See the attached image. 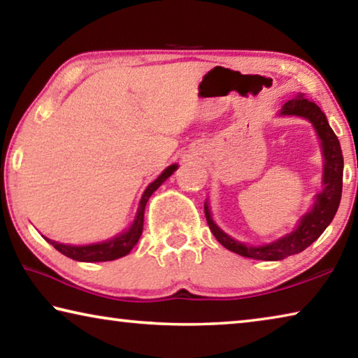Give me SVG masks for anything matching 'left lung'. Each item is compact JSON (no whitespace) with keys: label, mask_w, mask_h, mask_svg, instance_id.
Wrapping results in <instances>:
<instances>
[{"label":"left lung","mask_w":358,"mask_h":358,"mask_svg":"<svg viewBox=\"0 0 358 358\" xmlns=\"http://www.w3.org/2000/svg\"><path fill=\"white\" fill-rule=\"evenodd\" d=\"M280 115H295V117L306 118L313 123L320 138L324 156L322 191L316 196L313 208L301 216L296 229L268 245L246 246L216 226L210 213L208 202H205V216H207L210 230L216 240L226 250L256 260H282L313 245L335 217L343 192V151L336 134L327 121L325 113L314 102L303 98V94H299L282 106Z\"/></svg>","instance_id":"1"}]
</instances>
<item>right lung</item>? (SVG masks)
<instances>
[{"instance_id":"obj_1","label":"right lung","mask_w":358,"mask_h":358,"mask_svg":"<svg viewBox=\"0 0 358 358\" xmlns=\"http://www.w3.org/2000/svg\"><path fill=\"white\" fill-rule=\"evenodd\" d=\"M178 164L169 166L159 177H157L153 183H150L147 189L142 194L141 202H138V208L134 217V222L131 224V227L126 232H121L117 237H113L107 241H101V243L93 245H83V246H72V245H63L58 241H53L50 238H45L57 251H59L64 256H68L78 262H107V260H115L129 254L132 248L137 245L138 238H141L142 230H143V213H145V205H147L148 199L157 187H159L164 181L171 177V175L177 171Z\"/></svg>"}]
</instances>
